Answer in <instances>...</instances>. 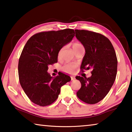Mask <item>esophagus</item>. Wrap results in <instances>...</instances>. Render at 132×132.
<instances>
[{
	"label": "esophagus",
	"instance_id": "34e87169",
	"mask_svg": "<svg viewBox=\"0 0 132 132\" xmlns=\"http://www.w3.org/2000/svg\"><path fill=\"white\" fill-rule=\"evenodd\" d=\"M75 79V77L74 76H71V80H74Z\"/></svg>",
	"mask_w": 132,
	"mask_h": 132
}]
</instances>
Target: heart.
Instances as JSON below:
<instances>
[{"instance_id": "obj_1", "label": "heart", "mask_w": 132, "mask_h": 132, "mask_svg": "<svg viewBox=\"0 0 132 132\" xmlns=\"http://www.w3.org/2000/svg\"><path fill=\"white\" fill-rule=\"evenodd\" d=\"M81 46L82 45L80 43H75L73 45V49H75L76 48ZM62 50L63 49H61L59 51V52L58 57H60V55H61ZM77 66V64L74 63H68L64 64V65H63L61 67V69L63 72H65L66 73H72L74 72V70L76 69Z\"/></svg>"}]
</instances>
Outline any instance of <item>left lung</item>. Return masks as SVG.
<instances>
[{
	"label": "left lung",
	"instance_id": "obj_1",
	"mask_svg": "<svg viewBox=\"0 0 132 132\" xmlns=\"http://www.w3.org/2000/svg\"><path fill=\"white\" fill-rule=\"evenodd\" d=\"M75 33L86 51L81 70L92 69L91 77L76 76L81 83L76 95L85 103H97L107 95L116 79L118 69L116 52L110 41L103 35L77 29Z\"/></svg>",
	"mask_w": 132,
	"mask_h": 132
}]
</instances>
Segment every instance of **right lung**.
Here are the masks:
<instances>
[{
    "instance_id": "add662e5",
    "label": "right lung",
    "mask_w": 132,
    "mask_h": 132,
    "mask_svg": "<svg viewBox=\"0 0 132 132\" xmlns=\"http://www.w3.org/2000/svg\"><path fill=\"white\" fill-rule=\"evenodd\" d=\"M75 34L71 29L42 32L33 35L26 42L19 60V79L33 103L50 105L57 99L62 86L70 81L68 75L60 72L53 78L47 71L48 66L57 62L59 52Z\"/></svg>"
}]
</instances>
